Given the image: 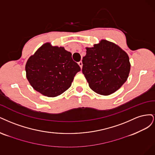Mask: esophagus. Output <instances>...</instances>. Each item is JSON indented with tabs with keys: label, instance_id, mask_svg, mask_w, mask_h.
<instances>
[{
	"label": "esophagus",
	"instance_id": "34e87169",
	"mask_svg": "<svg viewBox=\"0 0 155 155\" xmlns=\"http://www.w3.org/2000/svg\"><path fill=\"white\" fill-rule=\"evenodd\" d=\"M78 64V65L80 66V67H81V68L82 69V61H80Z\"/></svg>",
	"mask_w": 155,
	"mask_h": 155
}]
</instances>
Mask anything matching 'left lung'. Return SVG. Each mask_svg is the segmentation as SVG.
<instances>
[{
    "mask_svg": "<svg viewBox=\"0 0 155 155\" xmlns=\"http://www.w3.org/2000/svg\"><path fill=\"white\" fill-rule=\"evenodd\" d=\"M82 73L93 91L109 95L126 82L131 64L127 54L117 44L101 40L92 48H86L82 59Z\"/></svg>",
    "mask_w": 155,
    "mask_h": 155,
    "instance_id": "8db88e82",
    "label": "left lung"
}]
</instances>
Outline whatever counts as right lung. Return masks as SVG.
<instances>
[{
	"mask_svg": "<svg viewBox=\"0 0 155 155\" xmlns=\"http://www.w3.org/2000/svg\"><path fill=\"white\" fill-rule=\"evenodd\" d=\"M25 68L28 81L35 90L48 97L66 91L81 71L70 52L63 47L52 46L49 42L29 58Z\"/></svg>",
	"mask_w": 155,
	"mask_h": 155,
	"instance_id": "obj_1",
	"label": "right lung"
}]
</instances>
